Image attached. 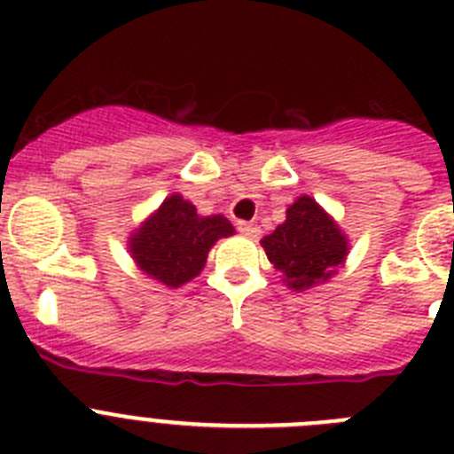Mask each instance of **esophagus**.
Masks as SVG:
<instances>
[{"mask_svg":"<svg viewBox=\"0 0 454 454\" xmlns=\"http://www.w3.org/2000/svg\"><path fill=\"white\" fill-rule=\"evenodd\" d=\"M236 227H239L240 234H243V236H250V239H256V236L262 234V230H259L256 224L243 223V220H239V223H236Z\"/></svg>","mask_w":454,"mask_h":454,"instance_id":"34e87169","label":"esophagus"}]
</instances>
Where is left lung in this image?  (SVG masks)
Returning a JSON list of instances; mask_svg holds the SVG:
<instances>
[{
    "label": "left lung",
    "mask_w": 454,
    "mask_h": 454,
    "mask_svg": "<svg viewBox=\"0 0 454 454\" xmlns=\"http://www.w3.org/2000/svg\"><path fill=\"white\" fill-rule=\"evenodd\" d=\"M262 246L282 282L295 291L327 282L350 250L339 224L309 195L286 208V220L263 236Z\"/></svg>",
    "instance_id": "8db88e82"
}]
</instances>
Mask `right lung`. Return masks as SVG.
I'll use <instances>...</instances> for the list:
<instances>
[{"label":"right lung","instance_id":"1","mask_svg":"<svg viewBox=\"0 0 454 454\" xmlns=\"http://www.w3.org/2000/svg\"><path fill=\"white\" fill-rule=\"evenodd\" d=\"M234 234L224 215H198L182 195H170L129 239L138 268L156 282L179 288L198 277L215 240Z\"/></svg>","mask_w":454,"mask_h":454}]
</instances>
